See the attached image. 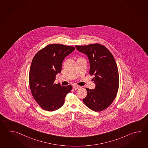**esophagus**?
Here are the masks:
<instances>
[{
  "mask_svg": "<svg viewBox=\"0 0 148 148\" xmlns=\"http://www.w3.org/2000/svg\"><path fill=\"white\" fill-rule=\"evenodd\" d=\"M81 88V86H79V85H74V86H73V88L74 89V90H77V89H79V88Z\"/></svg>",
  "mask_w": 148,
  "mask_h": 148,
  "instance_id": "1",
  "label": "esophagus"
}]
</instances>
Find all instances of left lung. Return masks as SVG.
I'll use <instances>...</instances> for the list:
<instances>
[{
	"label": "left lung",
	"instance_id": "left-lung-1",
	"mask_svg": "<svg viewBox=\"0 0 148 148\" xmlns=\"http://www.w3.org/2000/svg\"><path fill=\"white\" fill-rule=\"evenodd\" d=\"M75 47L88 56L90 74L94 75L95 88H86L88 94L83 101L94 111H102L111 105L118 93L119 77L114 58L108 48L99 44Z\"/></svg>",
	"mask_w": 148,
	"mask_h": 148
}]
</instances>
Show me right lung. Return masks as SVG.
I'll list each match as a JSON object with an SVG mask.
<instances>
[{"instance_id":"add662e5","label":"right lung","mask_w":148,"mask_h":148,"mask_svg":"<svg viewBox=\"0 0 148 148\" xmlns=\"http://www.w3.org/2000/svg\"><path fill=\"white\" fill-rule=\"evenodd\" d=\"M74 50L73 46L51 44L34 57L29 74V86L34 99L46 111L61 108L67 94L72 89L71 85L63 86L54 81L56 75L61 72L64 58Z\"/></svg>"}]
</instances>
